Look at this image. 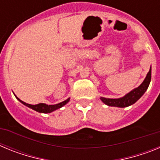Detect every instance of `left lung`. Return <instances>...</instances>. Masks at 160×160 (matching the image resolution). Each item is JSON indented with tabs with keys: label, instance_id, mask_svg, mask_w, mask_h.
<instances>
[{
	"label": "left lung",
	"instance_id": "1",
	"mask_svg": "<svg viewBox=\"0 0 160 160\" xmlns=\"http://www.w3.org/2000/svg\"><path fill=\"white\" fill-rule=\"evenodd\" d=\"M152 78V66L150 68L149 72L147 74L146 78L142 82V84L138 87L137 88L134 89L126 94L125 96L119 98H100L103 103L106 105L110 106V107H127L132 105L135 102H136L139 98L142 96V94L146 92L149 87L150 82Z\"/></svg>",
	"mask_w": 160,
	"mask_h": 160
}]
</instances>
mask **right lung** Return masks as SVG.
<instances>
[{
	"mask_svg": "<svg viewBox=\"0 0 160 160\" xmlns=\"http://www.w3.org/2000/svg\"><path fill=\"white\" fill-rule=\"evenodd\" d=\"M16 98L22 103V104H24V105L26 106V107H29V108L32 109V110H34V111H38V112L46 113H46H51L53 112V111L58 110V109L62 107L63 106L66 105V103L70 101V98H67V99L65 100V101L62 102L60 103H58V104H55V105H47V104H45V103H39V104H37V105H31V104H28V103L22 101V100H20L17 96Z\"/></svg>",
	"mask_w": 160,
	"mask_h": 160,
	"instance_id": "right-lung-1",
	"label": "right lung"
}]
</instances>
